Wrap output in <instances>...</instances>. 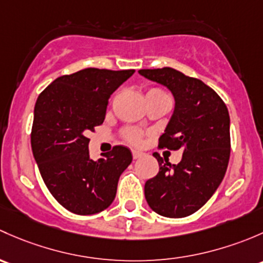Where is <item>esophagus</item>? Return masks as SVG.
Segmentation results:
<instances>
[{"instance_id":"esophagus-1","label":"esophagus","mask_w":263,"mask_h":263,"mask_svg":"<svg viewBox=\"0 0 263 263\" xmlns=\"http://www.w3.org/2000/svg\"><path fill=\"white\" fill-rule=\"evenodd\" d=\"M132 152H133V157H134L135 159H137V158H139V157H142L143 154H144V153H143V152H140V151H137V149H133Z\"/></svg>"}]
</instances>
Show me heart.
Here are the masks:
<instances>
[{
    "mask_svg": "<svg viewBox=\"0 0 263 263\" xmlns=\"http://www.w3.org/2000/svg\"><path fill=\"white\" fill-rule=\"evenodd\" d=\"M161 90H158V88H152L147 92V93H161ZM128 139L130 140L133 143H139L140 142V138H142V134H140V132L135 130V129H132V130L128 132Z\"/></svg>",
    "mask_w": 263,
    "mask_h": 263,
    "instance_id": "obj_1",
    "label": "heart"
}]
</instances>
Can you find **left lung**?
<instances>
[{"label":"left lung","mask_w":263,"mask_h":263,"mask_svg":"<svg viewBox=\"0 0 263 263\" xmlns=\"http://www.w3.org/2000/svg\"><path fill=\"white\" fill-rule=\"evenodd\" d=\"M139 74L171 91L175 109L159 147L183 152L178 164L153 153L159 172L145 182V200L159 215L185 218L206 204L226 175L231 156L228 109L202 81L170 67L140 69Z\"/></svg>","instance_id":"1"}]
</instances>
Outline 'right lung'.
Here are the masks:
<instances>
[{"mask_svg": "<svg viewBox=\"0 0 263 263\" xmlns=\"http://www.w3.org/2000/svg\"><path fill=\"white\" fill-rule=\"evenodd\" d=\"M134 72L86 68L58 77L37 97L32 154L48 190L69 212L91 215L109 208L132 163V152L123 145L93 161L87 133L104 123L110 96Z\"/></svg>", "mask_w": 263, "mask_h": 263, "instance_id": "right-lung-1", "label": "right lung"}]
</instances>
